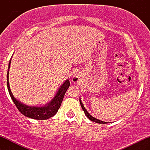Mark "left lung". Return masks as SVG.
Wrapping results in <instances>:
<instances>
[{
    "mask_svg": "<svg viewBox=\"0 0 150 150\" xmlns=\"http://www.w3.org/2000/svg\"><path fill=\"white\" fill-rule=\"evenodd\" d=\"M80 103L81 106H82V110H83L84 112H85V113L86 116H87V118H88L89 120H92V121L95 122V123H103V124H104V123H106V122H104V121H102V120H99V119H97V118H94V117L91 116V115L89 114V113L88 112H87V110H86V108H85V107H84L83 104H82V101H81L80 99Z\"/></svg>",
    "mask_w": 150,
    "mask_h": 150,
    "instance_id": "1",
    "label": "left lung"
}]
</instances>
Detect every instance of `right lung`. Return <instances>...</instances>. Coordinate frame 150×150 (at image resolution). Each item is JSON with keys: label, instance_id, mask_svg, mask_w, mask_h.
<instances>
[{"label": "right lung", "instance_id": "add662e5", "mask_svg": "<svg viewBox=\"0 0 150 150\" xmlns=\"http://www.w3.org/2000/svg\"><path fill=\"white\" fill-rule=\"evenodd\" d=\"M10 63H11V61H10L9 65H8V73H7V85H8V89L10 97L12 98L13 102H14L16 107L18 108L19 111L22 113L24 116L37 120H46L54 116L58 112V110L59 109L60 106H61L65 92H66L68 87H70V83L69 80H67L62 85V86H61L59 90L58 91L57 94H56L55 97L51 100V102L49 103L47 105H46V106H42V107L26 106V105L22 104L21 102L17 100L14 97L13 94H12L11 90H10L9 81H8V77H9L8 75H9Z\"/></svg>", "mask_w": 150, "mask_h": 150}]
</instances>
